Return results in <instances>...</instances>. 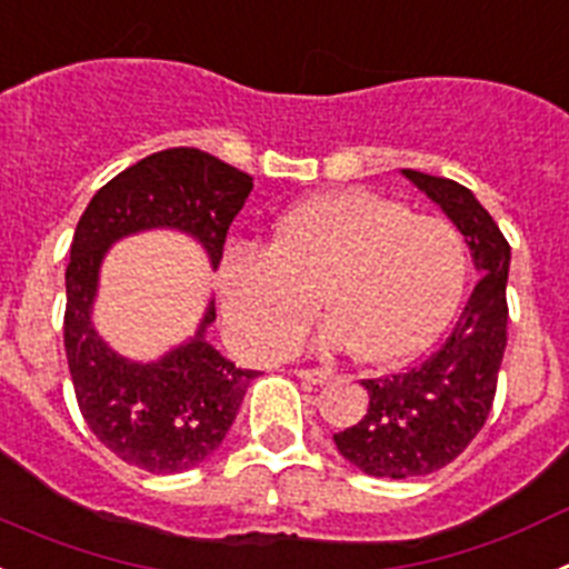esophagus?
Masks as SVG:
<instances>
[{"label": "esophagus", "instance_id": "1", "mask_svg": "<svg viewBox=\"0 0 569 569\" xmlns=\"http://www.w3.org/2000/svg\"><path fill=\"white\" fill-rule=\"evenodd\" d=\"M296 376H299L301 381H308V385H325V381H330V370H319V367H305V370H296Z\"/></svg>", "mask_w": 569, "mask_h": 569}]
</instances>
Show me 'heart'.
I'll use <instances>...</instances> for the list:
<instances>
[{
  "label": "heart",
  "instance_id": "obj_1",
  "mask_svg": "<svg viewBox=\"0 0 569 569\" xmlns=\"http://www.w3.org/2000/svg\"><path fill=\"white\" fill-rule=\"evenodd\" d=\"M467 268L465 236L447 219L370 190H333L281 213L268 250H224L216 288L224 328L244 353H288L319 293L330 319L316 345H350L359 361L393 365L450 321Z\"/></svg>",
  "mask_w": 569,
  "mask_h": 569
}]
</instances>
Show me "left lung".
I'll list each match as a JSON object with an SVG mask.
<instances>
[{
	"label": "left lung",
	"mask_w": 569,
	"mask_h": 569,
	"mask_svg": "<svg viewBox=\"0 0 569 569\" xmlns=\"http://www.w3.org/2000/svg\"><path fill=\"white\" fill-rule=\"evenodd\" d=\"M465 236L479 284L453 330L407 373L361 381L370 407L333 436L339 453L376 479H413L441 470L476 439L490 416L507 347L510 244L465 184L401 170Z\"/></svg>",
	"instance_id": "1"
}]
</instances>
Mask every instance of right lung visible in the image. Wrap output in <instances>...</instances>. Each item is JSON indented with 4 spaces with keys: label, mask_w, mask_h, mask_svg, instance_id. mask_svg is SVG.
Masks as SVG:
<instances>
[{
    "label": "right lung",
    "mask_w": 569,
    "mask_h": 569,
    "mask_svg": "<svg viewBox=\"0 0 569 569\" xmlns=\"http://www.w3.org/2000/svg\"><path fill=\"white\" fill-rule=\"evenodd\" d=\"M253 190V176L196 148H170L113 176L84 208L64 273V353L79 410L99 441L148 472H182L222 445L256 370H241L208 341V301L193 336L153 361L116 353L93 325L102 261L116 241L179 230L210 268Z\"/></svg>",
    "instance_id": "1"
}]
</instances>
